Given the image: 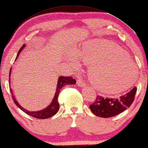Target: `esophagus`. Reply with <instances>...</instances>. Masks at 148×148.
<instances>
[{"label": "esophagus", "instance_id": "34e87169", "mask_svg": "<svg viewBox=\"0 0 148 148\" xmlns=\"http://www.w3.org/2000/svg\"><path fill=\"white\" fill-rule=\"evenodd\" d=\"M77 85L79 86V87H84V86H85V83L82 79H77Z\"/></svg>", "mask_w": 148, "mask_h": 148}]
</instances>
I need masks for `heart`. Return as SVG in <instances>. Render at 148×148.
Masks as SVG:
<instances>
[{"mask_svg":"<svg viewBox=\"0 0 148 148\" xmlns=\"http://www.w3.org/2000/svg\"><path fill=\"white\" fill-rule=\"evenodd\" d=\"M80 60L90 64L88 79L98 90L113 93L123 90L119 86L123 80L132 81L136 76V68L128 53L113 41L105 39H92L85 42L75 52ZM69 61L74 66H77L76 58L72 53ZM132 68L133 71L131 70Z\"/></svg>","mask_w":148,"mask_h":148,"instance_id":"b5f03b06","label":"heart"}]
</instances>
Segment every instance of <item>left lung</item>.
<instances>
[{
  "instance_id": "obj_1",
  "label": "left lung",
  "mask_w": 148,
  "mask_h": 148,
  "mask_svg": "<svg viewBox=\"0 0 148 148\" xmlns=\"http://www.w3.org/2000/svg\"><path fill=\"white\" fill-rule=\"evenodd\" d=\"M136 87L118 98H103L97 96L95 102L89 106L94 114L101 118L116 116L131 106L136 92Z\"/></svg>"
}]
</instances>
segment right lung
Listing matches in <instances>:
<instances>
[{"instance_id": "obj_1", "label": "right lung", "mask_w": 148, "mask_h": 148, "mask_svg": "<svg viewBox=\"0 0 148 148\" xmlns=\"http://www.w3.org/2000/svg\"><path fill=\"white\" fill-rule=\"evenodd\" d=\"M25 47V45L24 44L23 45V47L21 48L19 51H18L15 60L17 59L18 55H19L20 52H21V50H22ZM11 71H12V69H10V74H9L10 84ZM76 83V79H73L71 76H60L58 79V84H57V88H56V92L55 93L54 97H53L52 103H51L49 106H48L47 107H46L45 109L41 110V111H28V110L24 109L23 107H22L20 106L19 103H18L17 101V100H15V96H13V91L11 88H10V92H11V94H12V98L13 100V101H14V103H15L16 106H17L18 108H20L21 110H22L23 112H25V113L29 115V116H33L34 118H36V119H48V118L53 116V115H55L59 111V109H60V104H59V102H58V96H59V94H60V90L61 89V88L66 85H74Z\"/></svg>"}]
</instances>
